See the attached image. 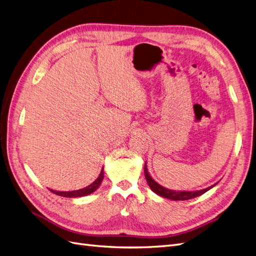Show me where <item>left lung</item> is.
Segmentation results:
<instances>
[{"instance_id": "obj_1", "label": "left lung", "mask_w": 256, "mask_h": 256, "mask_svg": "<svg viewBox=\"0 0 256 256\" xmlns=\"http://www.w3.org/2000/svg\"><path fill=\"white\" fill-rule=\"evenodd\" d=\"M144 174H145V178L147 180V184H148L150 188L152 189V192H154L156 194H158L162 198H166L172 200H186L194 198L196 196L204 194L205 192H207L208 190H210L212 188L214 187L216 184H218V182H216L214 184L210 186V187L202 189V190H196V191H176V190H172V189H168V188L164 187V186L159 184L156 180H154V178L150 176V172H148V168H147L146 162L144 164Z\"/></svg>"}]
</instances>
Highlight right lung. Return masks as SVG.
Instances as JSON below:
<instances>
[{"label": "right lung", "mask_w": 256, "mask_h": 256, "mask_svg": "<svg viewBox=\"0 0 256 256\" xmlns=\"http://www.w3.org/2000/svg\"><path fill=\"white\" fill-rule=\"evenodd\" d=\"M104 180V168H102V172H100L99 176L97 177V180L90 184L88 187H85L83 189H79V190H74V191H56V190H52L50 189L51 192H53L54 194L60 196H64V198H81V196H86L90 193H92L94 191H96L99 186L102 184V182Z\"/></svg>", "instance_id": "1"}]
</instances>
